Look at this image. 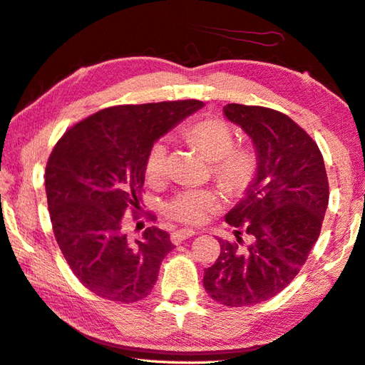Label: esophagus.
I'll return each mask as SVG.
<instances>
[{"instance_id": "esophagus-1", "label": "esophagus", "mask_w": 365, "mask_h": 365, "mask_svg": "<svg viewBox=\"0 0 365 365\" xmlns=\"http://www.w3.org/2000/svg\"><path fill=\"white\" fill-rule=\"evenodd\" d=\"M195 235H196V231H193V230H177L170 235V241L174 244H180L182 241L188 240V237L195 236Z\"/></svg>"}]
</instances>
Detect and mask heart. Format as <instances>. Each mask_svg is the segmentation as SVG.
<instances>
[{
	"instance_id": "1",
	"label": "heart",
	"mask_w": 365,
	"mask_h": 365,
	"mask_svg": "<svg viewBox=\"0 0 365 365\" xmlns=\"http://www.w3.org/2000/svg\"><path fill=\"white\" fill-rule=\"evenodd\" d=\"M183 137L214 163V175L222 187L233 195H241L250 188L258 172V160L249 148L235 147V135L223 121L200 119L183 129ZM165 145L156 142L150 148L145 172L147 177L160 178L165 172ZM220 207V200L209 190H188L165 205V214L188 225L204 223Z\"/></svg>"
}]
</instances>
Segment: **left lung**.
<instances>
[{
  "label": "left lung",
  "instance_id": "1",
  "mask_svg": "<svg viewBox=\"0 0 365 365\" xmlns=\"http://www.w3.org/2000/svg\"><path fill=\"white\" fill-rule=\"evenodd\" d=\"M223 113L257 151L255 180L225 215L250 244L241 249L220 240V255L204 269L202 282L225 307H249L279 294L307 262L326 215L329 182L316 142L287 115L240 103L225 105Z\"/></svg>",
  "mask_w": 365,
  "mask_h": 365
}]
</instances>
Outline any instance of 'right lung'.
I'll return each mask as SVG.
<instances>
[{
    "label": "right lung",
    "instance_id": "right-lung-1",
    "mask_svg": "<svg viewBox=\"0 0 365 365\" xmlns=\"http://www.w3.org/2000/svg\"><path fill=\"white\" fill-rule=\"evenodd\" d=\"M202 105H118L79 121L56 143L44 175L52 230L73 274L91 292L134 303L153 289L174 244L156 227L129 241L123 215L138 207L153 143Z\"/></svg>",
    "mask_w": 365,
    "mask_h": 365
}]
</instances>
